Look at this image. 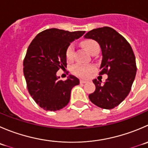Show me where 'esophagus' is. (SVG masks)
Returning a JSON list of instances; mask_svg holds the SVG:
<instances>
[{"label": "esophagus", "instance_id": "34e87169", "mask_svg": "<svg viewBox=\"0 0 148 148\" xmlns=\"http://www.w3.org/2000/svg\"><path fill=\"white\" fill-rule=\"evenodd\" d=\"M87 81H86V80H83V79H80V83L81 84H84V83H87Z\"/></svg>", "mask_w": 148, "mask_h": 148}]
</instances>
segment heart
Returning <instances> with one entry per match:
<instances>
[{"mask_svg":"<svg viewBox=\"0 0 148 148\" xmlns=\"http://www.w3.org/2000/svg\"><path fill=\"white\" fill-rule=\"evenodd\" d=\"M81 45L86 51L90 54L94 51L95 50L99 49V45L97 42L92 40H85L81 42ZM74 45L71 44L68 47L66 52V56L68 60H71L74 57ZM94 69V67L92 66H85L82 65V64H77L74 66L72 69L73 72L77 75L81 77H87L90 75V73Z\"/></svg>","mask_w":148,"mask_h":148,"instance_id":"heart-1","label":"heart"}]
</instances>
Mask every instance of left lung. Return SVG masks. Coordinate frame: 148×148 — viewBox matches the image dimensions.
Instances as JSON below:
<instances>
[{
  "mask_svg": "<svg viewBox=\"0 0 148 148\" xmlns=\"http://www.w3.org/2000/svg\"><path fill=\"white\" fill-rule=\"evenodd\" d=\"M84 38L100 45L102 70L99 74L108 75L104 84L96 79L92 80L95 90L89 95V98L101 108H114L127 97L135 78L137 66L132 48L122 35L108 27L94 29Z\"/></svg>",
  "mask_w": 148,
  "mask_h": 148,
  "instance_id": "1",
  "label": "left lung"
}]
</instances>
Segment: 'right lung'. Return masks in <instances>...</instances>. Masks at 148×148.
Masks as SVG:
<instances>
[{"label": "right lung", "instance_id": "obj_1", "mask_svg": "<svg viewBox=\"0 0 148 148\" xmlns=\"http://www.w3.org/2000/svg\"><path fill=\"white\" fill-rule=\"evenodd\" d=\"M84 32L48 29L29 45L23 63L24 75L30 95L44 110L56 111L65 107L72 88L79 84L74 76L62 81L56 73L60 68L66 67V52L70 43Z\"/></svg>", "mask_w": 148, "mask_h": 148}]
</instances>
